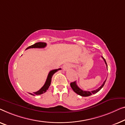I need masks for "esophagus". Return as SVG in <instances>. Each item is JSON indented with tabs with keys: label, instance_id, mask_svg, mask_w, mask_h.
I'll list each match as a JSON object with an SVG mask.
<instances>
[{
	"label": "esophagus",
	"instance_id": "34e87169",
	"mask_svg": "<svg viewBox=\"0 0 125 125\" xmlns=\"http://www.w3.org/2000/svg\"><path fill=\"white\" fill-rule=\"evenodd\" d=\"M70 67H71V64H69V63H67V64H65L64 66H63V70H64V71H67V70L69 69Z\"/></svg>",
	"mask_w": 125,
	"mask_h": 125
}]
</instances>
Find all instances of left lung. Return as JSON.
Listing matches in <instances>:
<instances>
[{
    "mask_svg": "<svg viewBox=\"0 0 125 125\" xmlns=\"http://www.w3.org/2000/svg\"><path fill=\"white\" fill-rule=\"evenodd\" d=\"M102 58H103L105 64H106V65L107 69H108V66H107V63L106 62V61L105 60V59L103 57H102ZM106 80V79L105 80L103 84H102V85L100 86L98 88L96 89V90H94L92 91H84L83 90H82V89H81L79 87L78 85H77L76 82H73L71 83H70V85H71V87L72 88V89H73V91H74L76 94H79V95H80L81 96H83V97H87V96H89L92 95V94H95L97 92H98V91H99L100 89H101L103 87V86L104 85Z\"/></svg>",
    "mask_w": 125,
    "mask_h": 125,
    "instance_id": "8db88e82",
    "label": "left lung"
}]
</instances>
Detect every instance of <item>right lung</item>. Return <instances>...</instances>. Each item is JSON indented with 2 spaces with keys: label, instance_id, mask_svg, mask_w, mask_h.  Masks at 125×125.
Returning a JSON list of instances; mask_svg holds the SVG:
<instances>
[{
  "label": "right lung",
  "instance_id": "add662e5",
  "mask_svg": "<svg viewBox=\"0 0 125 125\" xmlns=\"http://www.w3.org/2000/svg\"><path fill=\"white\" fill-rule=\"evenodd\" d=\"M46 46V43L37 42V43H34V45L30 46L27 47V49H31V48H44V47H45ZM61 70V68H58V69L53 70H52V71H50V72H49L48 76H47V79H46V80L45 83L44 85H43V87H42L39 91H37V92H35L33 93L34 94H31V95H33V96L34 95H40V94H44L45 92H46V91L48 89V88H49V86H50L51 84V82H52V75H53L54 73H56V72H57L58 71H59V70Z\"/></svg>",
  "mask_w": 125,
  "mask_h": 125
}]
</instances>
